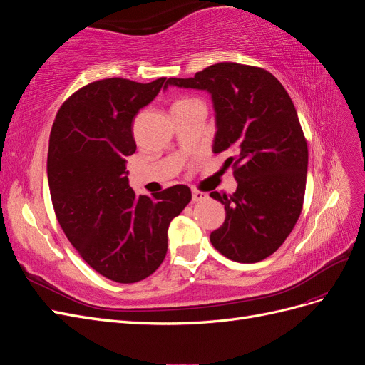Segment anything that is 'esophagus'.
<instances>
[{"label": "esophagus", "instance_id": "esophagus-1", "mask_svg": "<svg viewBox=\"0 0 365 365\" xmlns=\"http://www.w3.org/2000/svg\"><path fill=\"white\" fill-rule=\"evenodd\" d=\"M205 200H208V195L207 193H202L200 190H193L192 192V201L193 202H202Z\"/></svg>", "mask_w": 365, "mask_h": 365}]
</instances>
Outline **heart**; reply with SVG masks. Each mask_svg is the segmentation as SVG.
<instances>
[{"mask_svg":"<svg viewBox=\"0 0 365 365\" xmlns=\"http://www.w3.org/2000/svg\"><path fill=\"white\" fill-rule=\"evenodd\" d=\"M187 102H193V101H190V98H184V101H178V102H176L175 105H180V103H187Z\"/></svg>","mask_w":365,"mask_h":365,"instance_id":"b5f03b06","label":"heart"}]
</instances>
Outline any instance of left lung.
I'll return each instance as SVG.
<instances>
[{
  "mask_svg": "<svg viewBox=\"0 0 365 365\" xmlns=\"http://www.w3.org/2000/svg\"><path fill=\"white\" fill-rule=\"evenodd\" d=\"M168 86L212 96L216 134L213 152H233L236 192H212L224 204L225 220L210 235L212 245L239 263L271 256L300 217L307 173V145L295 106L267 70L219 62ZM164 86V90H168Z\"/></svg>",
  "mask_w": 365,
  "mask_h": 365,
  "instance_id": "1",
  "label": "left lung"
}]
</instances>
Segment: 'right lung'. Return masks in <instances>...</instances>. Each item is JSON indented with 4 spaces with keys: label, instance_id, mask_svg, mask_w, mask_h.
Instances as JSON below:
<instances>
[{
    "label": "right lung",
    "instance_id": "obj_1",
    "mask_svg": "<svg viewBox=\"0 0 365 365\" xmlns=\"http://www.w3.org/2000/svg\"><path fill=\"white\" fill-rule=\"evenodd\" d=\"M97 81L76 91L51 128L47 173L65 236L103 277L135 283L158 269L172 219L190 202L187 185L152 197L129 187L126 158L135 152L132 121L165 85Z\"/></svg>",
    "mask_w": 365,
    "mask_h": 365
}]
</instances>
